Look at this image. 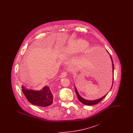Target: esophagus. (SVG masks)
I'll return each mask as SVG.
<instances>
[{
    "label": "esophagus",
    "instance_id": "34e87169",
    "mask_svg": "<svg viewBox=\"0 0 133 133\" xmlns=\"http://www.w3.org/2000/svg\"><path fill=\"white\" fill-rule=\"evenodd\" d=\"M67 76V72H64L63 73H62V74L60 75L61 78H65L66 76Z\"/></svg>",
    "mask_w": 133,
    "mask_h": 133
}]
</instances>
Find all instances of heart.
Returning <instances> with one entry per match:
<instances>
[{
	"label": "heart",
	"mask_w": 133,
	"mask_h": 133,
	"mask_svg": "<svg viewBox=\"0 0 133 133\" xmlns=\"http://www.w3.org/2000/svg\"><path fill=\"white\" fill-rule=\"evenodd\" d=\"M87 46L86 43H83L81 40L74 41L70 42L66 48V51L70 53H73L81 50Z\"/></svg>",
	"instance_id": "obj_1"
}]
</instances>
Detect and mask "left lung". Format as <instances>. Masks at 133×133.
I'll return each instance as SVG.
<instances>
[{"mask_svg":"<svg viewBox=\"0 0 133 133\" xmlns=\"http://www.w3.org/2000/svg\"><path fill=\"white\" fill-rule=\"evenodd\" d=\"M108 52V53L110 54V53H109V52L107 50ZM110 58H111V61H112V69H113V79H114V64H113V59H112V58L111 57V55L110 54ZM112 86H113V84H112ZM112 86L111 87V88H112ZM75 92H76V95L77 96V97H78V100L81 102L82 103H83V104L84 105H88V106H91V105H94L95 104H98V103H99L101 101V100H102L106 96V95H107V94L106 95H105L104 97H103L102 98H101L99 99H97V100H93V101H89V100H85L84 99H83V98H82L80 95L79 94L77 89H76V87H75Z\"/></svg>","mask_w":133,"mask_h":133,"instance_id":"1","label":"left lung"}]
</instances>
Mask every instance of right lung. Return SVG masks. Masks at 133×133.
I'll return each instance as SVG.
<instances>
[{"mask_svg": "<svg viewBox=\"0 0 133 133\" xmlns=\"http://www.w3.org/2000/svg\"><path fill=\"white\" fill-rule=\"evenodd\" d=\"M22 88L27 100L32 104L42 107H46L52 104L54 96L48 86H45L40 91L28 89L23 86Z\"/></svg>", "mask_w": 133, "mask_h": 133, "instance_id": "obj_1", "label": "right lung"}]
</instances>
